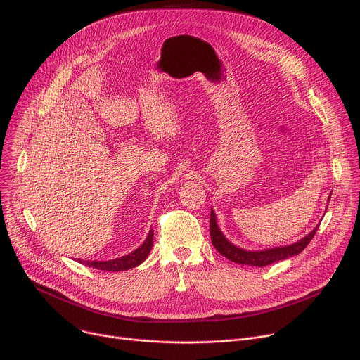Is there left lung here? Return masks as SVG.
<instances>
[{
  "label": "left lung",
  "instance_id": "1",
  "mask_svg": "<svg viewBox=\"0 0 360 360\" xmlns=\"http://www.w3.org/2000/svg\"><path fill=\"white\" fill-rule=\"evenodd\" d=\"M329 199H330V196H329ZM318 228H319V225L309 235H306L304 238H302L300 240H297L292 245L252 252V250H246V249H240V248L235 246L224 236V233L218 228L217 217H215L214 211H211V221H210L211 240H212V245L217 248V250L232 262L242 264V265H252V266H268L274 262H279L282 259L290 258V256L299 255L307 246V243L312 240Z\"/></svg>",
  "mask_w": 360,
  "mask_h": 360
}]
</instances>
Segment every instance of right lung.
Segmentation results:
<instances>
[{
    "label": "right lung",
    "mask_w": 360,
    "mask_h": 360,
    "mask_svg": "<svg viewBox=\"0 0 360 360\" xmlns=\"http://www.w3.org/2000/svg\"><path fill=\"white\" fill-rule=\"evenodd\" d=\"M153 245V231L150 229L145 242L136 248L134 252H131L129 255L122 256V258H117V259H111V261H78L82 265H86L89 268L94 269H99V271H108V272H120V271H128L132 269L138 265H141L145 259L148 253L150 252Z\"/></svg>",
    "instance_id": "1"
}]
</instances>
